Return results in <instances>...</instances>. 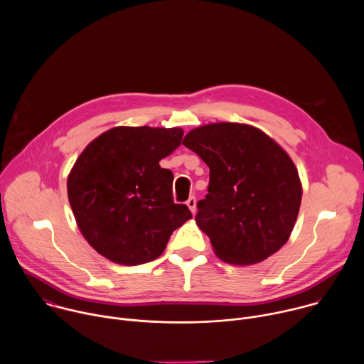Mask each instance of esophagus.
Returning <instances> with one entry per match:
<instances>
[{"label":"esophagus","mask_w":364,"mask_h":364,"mask_svg":"<svg viewBox=\"0 0 364 364\" xmlns=\"http://www.w3.org/2000/svg\"><path fill=\"white\" fill-rule=\"evenodd\" d=\"M186 204L188 205V209H190L191 213L194 215V213H196V209H197V205H196V204H197V200H196V197H190Z\"/></svg>","instance_id":"1"}]
</instances>
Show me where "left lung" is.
Masks as SVG:
<instances>
[{
  "label": "left lung",
  "mask_w": 364,
  "mask_h": 364,
  "mask_svg": "<svg viewBox=\"0 0 364 364\" xmlns=\"http://www.w3.org/2000/svg\"><path fill=\"white\" fill-rule=\"evenodd\" d=\"M183 145L210 168L197 226L233 265L265 261L289 239L302 187L289 155L250 125L219 122L190 131Z\"/></svg>",
  "instance_id": "left-lung-1"
}]
</instances>
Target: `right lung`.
<instances>
[{
	"mask_svg": "<svg viewBox=\"0 0 364 364\" xmlns=\"http://www.w3.org/2000/svg\"><path fill=\"white\" fill-rule=\"evenodd\" d=\"M183 134L181 128L117 127L79 155L68 178L69 203L87 243L109 261H154L191 219L188 207L173 200V173L160 167Z\"/></svg>",
	"mask_w": 364,
	"mask_h": 364,
	"instance_id": "right-lung-1",
	"label": "right lung"
}]
</instances>
